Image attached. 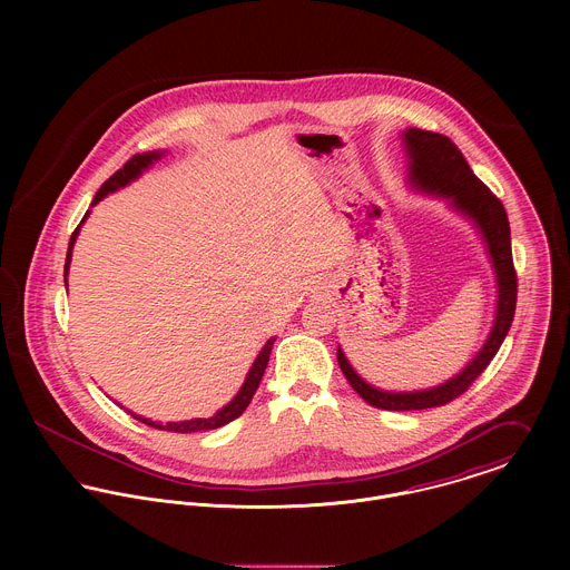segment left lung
<instances>
[{
    "label": "left lung",
    "mask_w": 570,
    "mask_h": 570,
    "mask_svg": "<svg viewBox=\"0 0 570 570\" xmlns=\"http://www.w3.org/2000/svg\"><path fill=\"white\" fill-rule=\"evenodd\" d=\"M404 149L407 156V181L412 188L436 195L450 202V206L465 215L481 233L489 252V261L495 274L498 301L495 318L489 331L483 348L472 357V362L452 380L441 386L412 391V393H391L366 384L348 364L342 348H337V364L353 386V391L371 406L382 410H423V407L445 406L459 395H463L472 382L485 371L493 355L498 353L502 340L509 333L515 314L518 296V276L513 269L511 256V230L504 206L489 190L488 186L474 175L459 147L441 134L423 131L410 127L404 134Z\"/></svg>",
    "instance_id": "8db88e82"
}]
</instances>
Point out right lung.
<instances>
[{
	"mask_svg": "<svg viewBox=\"0 0 570 570\" xmlns=\"http://www.w3.org/2000/svg\"><path fill=\"white\" fill-rule=\"evenodd\" d=\"M163 156L164 151H149V154H142V156H140V154H138V156H134L129 163L125 164L122 168H118V170H116V173H114V175H111V177H109V179L98 188V193H96V197H94L91 206H94V204H98V202H100L102 197H107L109 193H114V190H118V188L127 186L129 181H134L136 177H140V175H142V170H147L151 164L158 163ZM87 215H89V210L85 213L82 222L87 219ZM79 230H81V226L72 233V239H70V245H68V256H66V276H68V269H70L72 247H75V242H77V237H79ZM66 283H68V281H66ZM274 340H276V337L267 340V344H265V346L261 348V353L256 355V360H254V364H252V368H249V373H247V377H245L244 386H242V391L235 395V400H233L230 404H226L222 410H217V412H215L213 416H208V419H190V421L158 423V421H151V419H147V416H140V414H136V412H131V410H127V412H129L131 416H136L138 421H142V423L151 425V428H160V430H168V432H181V434L222 428V425H226V423L235 421L237 416H242L245 407L249 406V402H252V397H254V393H256V389H258V384H261V377H263V373H265V368H267V362H269V353H272V344H274Z\"/></svg>",
	"mask_w": 570,
	"mask_h": 570,
	"instance_id": "1",
	"label": "right lung"
}]
</instances>
